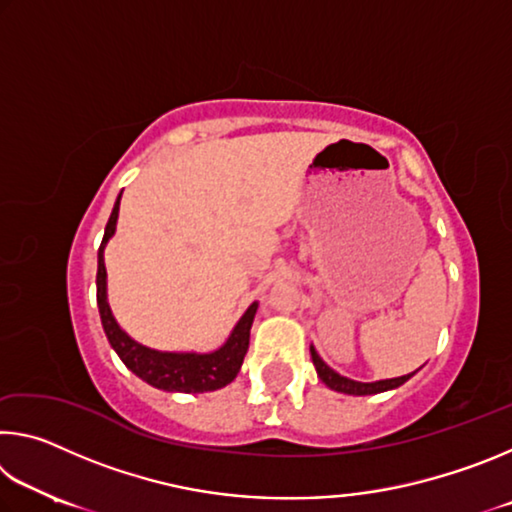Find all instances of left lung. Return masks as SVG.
Returning <instances> with one entry per match:
<instances>
[{"instance_id": "left-lung-1", "label": "left lung", "mask_w": 512, "mask_h": 512, "mask_svg": "<svg viewBox=\"0 0 512 512\" xmlns=\"http://www.w3.org/2000/svg\"><path fill=\"white\" fill-rule=\"evenodd\" d=\"M311 352V361H314L316 366V372L318 377L325 381V384L332 388V391H339V393H345V395H375V393H384V391H393V388L402 386L404 381H409L415 372H411V375H404V377H395V379H381V381H370V384H366V381H354V379H348L339 375V372L332 370L327 366V363L318 357V352L314 350V345L309 348Z\"/></svg>"}]
</instances>
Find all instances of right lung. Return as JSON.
I'll return each mask as SVG.
<instances>
[{"instance_id": "add662e5", "label": "right lung", "mask_w": 512, "mask_h": 512, "mask_svg": "<svg viewBox=\"0 0 512 512\" xmlns=\"http://www.w3.org/2000/svg\"><path fill=\"white\" fill-rule=\"evenodd\" d=\"M119 198L112 207V214L103 232V241L99 246V268H97V305L101 314V325L106 332L112 350L119 354V359L126 363L128 370H133L137 377L144 379L160 391L169 393H207L216 388L228 386L241 370V363L248 352L250 327L257 314V302L246 309V314L239 318V323L232 329L219 350L198 354V352H160L151 350L146 345L133 341L124 329L117 325L112 316L106 293V264H103V248L115 235L117 216H119Z\"/></svg>"}]
</instances>
